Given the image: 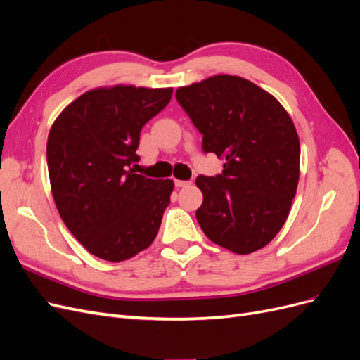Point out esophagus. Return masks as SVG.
I'll return each instance as SVG.
<instances>
[{
	"label": "esophagus",
	"instance_id": "obj_1",
	"mask_svg": "<svg viewBox=\"0 0 360 360\" xmlns=\"http://www.w3.org/2000/svg\"><path fill=\"white\" fill-rule=\"evenodd\" d=\"M174 184H176L177 188H186V186H191L192 181L191 180H174Z\"/></svg>",
	"mask_w": 360,
	"mask_h": 360
}]
</instances>
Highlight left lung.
Returning a JSON list of instances; mask_svg holds the SVG:
<instances>
[{
	"label": "left lung",
	"mask_w": 360,
	"mask_h": 360,
	"mask_svg": "<svg viewBox=\"0 0 360 360\" xmlns=\"http://www.w3.org/2000/svg\"><path fill=\"white\" fill-rule=\"evenodd\" d=\"M177 102L202 135V151L224 159L198 176L204 234L236 254L264 248L285 224L299 183L300 144L290 115L248 79L217 75L181 86Z\"/></svg>",
	"instance_id": "1"
}]
</instances>
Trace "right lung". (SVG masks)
Instances as JSON below:
<instances>
[{"mask_svg":"<svg viewBox=\"0 0 360 360\" xmlns=\"http://www.w3.org/2000/svg\"><path fill=\"white\" fill-rule=\"evenodd\" d=\"M172 89L117 85L86 91L52 124L46 159L63 222L90 254L124 261L148 248L169 205L172 180L135 174L141 129Z\"/></svg>","mask_w":360,"mask_h":360,"instance_id":"obj_1","label":"right lung"}]
</instances>
